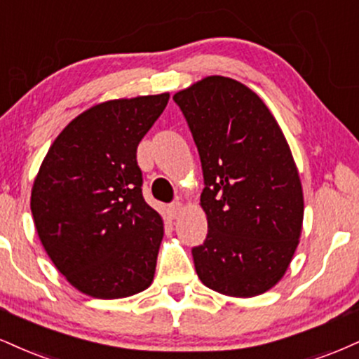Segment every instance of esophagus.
Listing matches in <instances>:
<instances>
[{"mask_svg": "<svg viewBox=\"0 0 359 359\" xmlns=\"http://www.w3.org/2000/svg\"><path fill=\"white\" fill-rule=\"evenodd\" d=\"M182 209H184L182 202L177 201V202H172V204H170V212H172V215H174V217H177V215L182 212Z\"/></svg>", "mask_w": 359, "mask_h": 359, "instance_id": "obj_1", "label": "esophagus"}]
</instances>
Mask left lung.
<instances>
[{
	"label": "left lung",
	"instance_id": "obj_1",
	"mask_svg": "<svg viewBox=\"0 0 359 359\" xmlns=\"http://www.w3.org/2000/svg\"><path fill=\"white\" fill-rule=\"evenodd\" d=\"M204 174L207 237L192 248L207 287L252 297L286 273L303 227V189L278 122L252 90L207 76L174 95Z\"/></svg>",
	"mask_w": 359,
	"mask_h": 359
}]
</instances>
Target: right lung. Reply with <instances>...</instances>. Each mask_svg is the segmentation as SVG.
I'll use <instances>...</instances> for the list:
<instances>
[{
	"instance_id": "add662e5",
	"label": "right lung",
	"mask_w": 359,
	"mask_h": 359,
	"mask_svg": "<svg viewBox=\"0 0 359 359\" xmlns=\"http://www.w3.org/2000/svg\"><path fill=\"white\" fill-rule=\"evenodd\" d=\"M168 93L95 105L50 147L32 191L36 232L72 286L118 299L152 284L163 222L142 196L137 147Z\"/></svg>"
}]
</instances>
